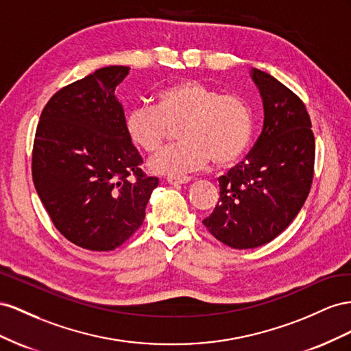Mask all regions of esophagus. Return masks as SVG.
Here are the masks:
<instances>
[{
    "instance_id": "1",
    "label": "esophagus",
    "mask_w": 351,
    "mask_h": 351,
    "mask_svg": "<svg viewBox=\"0 0 351 351\" xmlns=\"http://www.w3.org/2000/svg\"><path fill=\"white\" fill-rule=\"evenodd\" d=\"M189 181H191V179H189V178H169V179H167V184H169V185L178 186V185H185V184H188Z\"/></svg>"
}]
</instances>
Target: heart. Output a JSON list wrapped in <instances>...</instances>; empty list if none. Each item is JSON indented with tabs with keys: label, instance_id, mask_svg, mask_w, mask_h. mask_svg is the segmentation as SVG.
<instances>
[{
	"label": "heart",
	"instance_id": "obj_1",
	"mask_svg": "<svg viewBox=\"0 0 351 351\" xmlns=\"http://www.w3.org/2000/svg\"><path fill=\"white\" fill-rule=\"evenodd\" d=\"M182 144L163 149L148 160L152 173L185 178L213 162L226 169L243 158L252 144L254 119L245 99L223 95L216 88L185 81L163 89L157 104L138 106L125 120L126 135L135 147L154 153L163 145L170 128Z\"/></svg>",
	"mask_w": 351,
	"mask_h": 351
}]
</instances>
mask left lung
Here are the masks:
<instances>
[{"mask_svg":"<svg viewBox=\"0 0 351 351\" xmlns=\"http://www.w3.org/2000/svg\"><path fill=\"white\" fill-rule=\"evenodd\" d=\"M252 79L263 101V131L244 162L219 178V202L203 220L216 239L238 250L267 244L288 228L308 195L315 167L304 103L262 70L253 69Z\"/></svg>","mask_w":351,"mask_h":351,"instance_id":"8db88e82","label":"left lung"}]
</instances>
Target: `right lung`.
<instances>
[{
    "mask_svg": "<svg viewBox=\"0 0 351 351\" xmlns=\"http://www.w3.org/2000/svg\"><path fill=\"white\" fill-rule=\"evenodd\" d=\"M126 66L95 70L57 91L44 107L32 152L36 193L60 234L108 252L143 225L158 179L145 176L129 141L116 86Z\"/></svg>",
    "mask_w": 351,
    "mask_h": 351,
    "instance_id": "add662e5",
    "label": "right lung"
}]
</instances>
